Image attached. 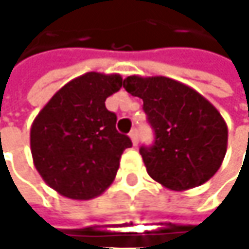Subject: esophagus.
Listing matches in <instances>:
<instances>
[{
	"instance_id": "obj_1",
	"label": "esophagus",
	"mask_w": 249,
	"mask_h": 249,
	"mask_svg": "<svg viewBox=\"0 0 249 249\" xmlns=\"http://www.w3.org/2000/svg\"><path fill=\"white\" fill-rule=\"evenodd\" d=\"M129 138H131V141H132V145H138V131L137 129H132L131 132H129Z\"/></svg>"
}]
</instances>
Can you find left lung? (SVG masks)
Instances as JSON below:
<instances>
[{
	"mask_svg": "<svg viewBox=\"0 0 249 249\" xmlns=\"http://www.w3.org/2000/svg\"><path fill=\"white\" fill-rule=\"evenodd\" d=\"M124 88L144 101L155 132V144L140 149L148 175L171 191L213 178L228 145V128L214 105L191 87L161 75H129Z\"/></svg>",
	"mask_w": 249,
	"mask_h": 249,
	"instance_id": "8db88e82",
	"label": "left lung"
}]
</instances>
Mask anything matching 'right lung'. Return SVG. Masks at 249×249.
<instances>
[{"mask_svg":"<svg viewBox=\"0 0 249 249\" xmlns=\"http://www.w3.org/2000/svg\"><path fill=\"white\" fill-rule=\"evenodd\" d=\"M120 74L87 72L67 82L35 117L30 132L38 174L62 196L88 201L115 179L131 140L117 131L105 100L120 91Z\"/></svg>","mask_w":249,"mask_h":249,"instance_id":"1","label":"right lung"}]
</instances>
